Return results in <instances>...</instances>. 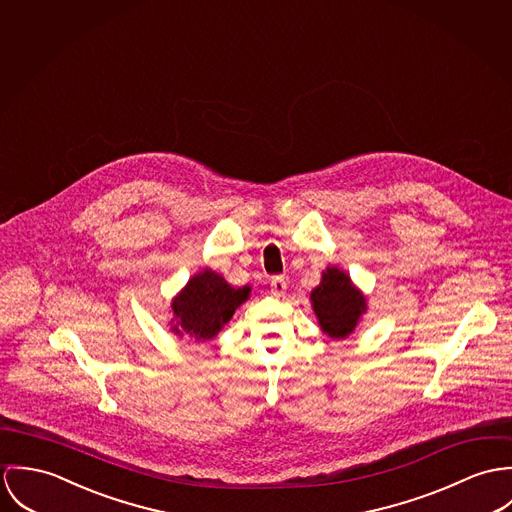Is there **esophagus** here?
<instances>
[{
	"mask_svg": "<svg viewBox=\"0 0 512 512\" xmlns=\"http://www.w3.org/2000/svg\"><path fill=\"white\" fill-rule=\"evenodd\" d=\"M284 290H286V281H284V277H273L271 279V292L275 294V296H283Z\"/></svg>",
	"mask_w": 512,
	"mask_h": 512,
	"instance_id": "1",
	"label": "esophagus"
}]
</instances>
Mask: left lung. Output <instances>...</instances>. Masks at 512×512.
<instances>
[{"label": "left lung", "instance_id": "obj_1", "mask_svg": "<svg viewBox=\"0 0 512 512\" xmlns=\"http://www.w3.org/2000/svg\"><path fill=\"white\" fill-rule=\"evenodd\" d=\"M310 298L322 330L334 340L349 336L367 310L363 294L336 267L324 273L322 283L312 290Z\"/></svg>", "mask_w": 512, "mask_h": 512}]
</instances>
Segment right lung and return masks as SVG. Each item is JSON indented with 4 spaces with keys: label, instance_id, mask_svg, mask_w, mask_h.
<instances>
[{
    "label": "right lung",
    "instance_id": "obj_1",
    "mask_svg": "<svg viewBox=\"0 0 512 512\" xmlns=\"http://www.w3.org/2000/svg\"><path fill=\"white\" fill-rule=\"evenodd\" d=\"M249 296V286L233 288L224 277L206 269L192 277L172 300V312L182 332L196 340H212L228 324L235 308ZM180 334V330L176 328Z\"/></svg>",
    "mask_w": 512,
    "mask_h": 512
}]
</instances>
